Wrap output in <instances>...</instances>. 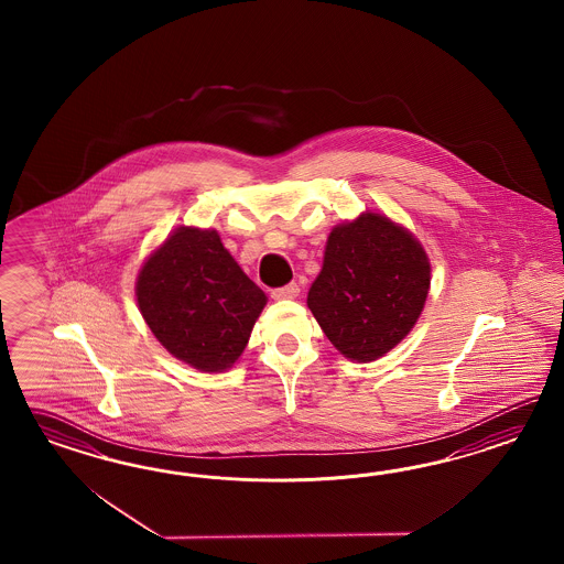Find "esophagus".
Wrapping results in <instances>:
<instances>
[{"label": "esophagus", "instance_id": "34e87169", "mask_svg": "<svg viewBox=\"0 0 564 564\" xmlns=\"http://www.w3.org/2000/svg\"><path fill=\"white\" fill-rule=\"evenodd\" d=\"M271 295L274 300H295L300 295V285L290 283L285 288H276V290L271 291Z\"/></svg>", "mask_w": 564, "mask_h": 564}]
</instances>
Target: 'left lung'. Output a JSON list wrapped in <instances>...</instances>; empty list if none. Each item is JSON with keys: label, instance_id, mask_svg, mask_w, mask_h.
I'll return each instance as SVG.
<instances>
[{"label": "left lung", "instance_id": "1", "mask_svg": "<svg viewBox=\"0 0 564 564\" xmlns=\"http://www.w3.org/2000/svg\"><path fill=\"white\" fill-rule=\"evenodd\" d=\"M427 290L420 241L389 217L364 213L330 231L307 307L345 358L372 361L417 323Z\"/></svg>", "mask_w": 564, "mask_h": 564}]
</instances>
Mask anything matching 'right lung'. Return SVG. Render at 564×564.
I'll list each match as a JSON object with an SVG mask.
<instances>
[{"mask_svg": "<svg viewBox=\"0 0 564 564\" xmlns=\"http://www.w3.org/2000/svg\"><path fill=\"white\" fill-rule=\"evenodd\" d=\"M137 297L159 343L203 372L236 364L267 304L219 234L194 227H180L144 262Z\"/></svg>", "mask_w": 564, "mask_h": 564, "instance_id": "add662e5", "label": "right lung"}]
</instances>
